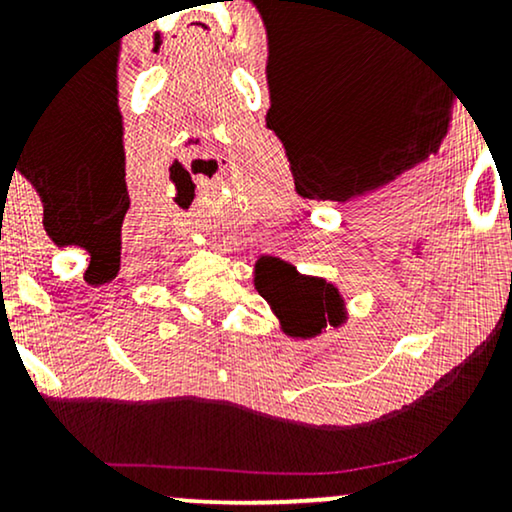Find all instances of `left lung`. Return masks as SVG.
Returning <instances> with one entry per match:
<instances>
[{
	"label": "left lung",
	"mask_w": 512,
	"mask_h": 512,
	"mask_svg": "<svg viewBox=\"0 0 512 512\" xmlns=\"http://www.w3.org/2000/svg\"><path fill=\"white\" fill-rule=\"evenodd\" d=\"M255 289L269 303L286 337L313 339L327 327L346 322V303L337 286L322 276L301 274L279 257L255 262Z\"/></svg>",
	"instance_id": "8db88e82"
}]
</instances>
